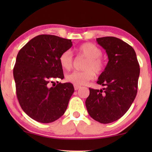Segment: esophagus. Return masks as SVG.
Returning a JSON list of instances; mask_svg holds the SVG:
<instances>
[{
  "label": "esophagus",
  "instance_id": "34e87169",
  "mask_svg": "<svg viewBox=\"0 0 152 152\" xmlns=\"http://www.w3.org/2000/svg\"><path fill=\"white\" fill-rule=\"evenodd\" d=\"M80 86H78V85H75V84H74V88H75V91H77V90H78L79 88H80Z\"/></svg>",
  "mask_w": 152,
  "mask_h": 152
}]
</instances>
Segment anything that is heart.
Returning a JSON list of instances; mask_svg holds the SVG:
<instances>
[{"label": "heart", "instance_id": "b5f03b06", "mask_svg": "<svg viewBox=\"0 0 152 152\" xmlns=\"http://www.w3.org/2000/svg\"><path fill=\"white\" fill-rule=\"evenodd\" d=\"M78 54L86 58L84 62L82 71H72L66 75V78L68 82L75 85H84L93 80L96 74L101 73L104 69V61L100 56L101 50L96 45L91 43H86L81 45L77 49ZM60 65L66 70L71 68L73 64V57L71 51H64L60 55L59 59Z\"/></svg>", "mask_w": 152, "mask_h": 152}]
</instances>
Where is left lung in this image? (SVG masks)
<instances>
[{
    "mask_svg": "<svg viewBox=\"0 0 152 152\" xmlns=\"http://www.w3.org/2000/svg\"><path fill=\"white\" fill-rule=\"evenodd\" d=\"M96 41L109 59L97 82L105 88H89L85 103L93 119L108 124L120 119L132 104L138 90L140 66L134 48L121 39L106 37Z\"/></svg>",
    "mask_w": 152,
    "mask_h": 152,
    "instance_id": "8db88e82",
    "label": "left lung"
}]
</instances>
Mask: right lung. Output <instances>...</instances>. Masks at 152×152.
<instances>
[{"label": "right lung", "instance_id": "obj_1", "mask_svg": "<svg viewBox=\"0 0 152 152\" xmlns=\"http://www.w3.org/2000/svg\"><path fill=\"white\" fill-rule=\"evenodd\" d=\"M72 45L70 39L41 34L18 52L13 71L16 95L23 111L37 122H53L67 109L73 85L69 82L49 85L55 79H64L59 59Z\"/></svg>", "mask_w": 152, "mask_h": 152}]
</instances>
